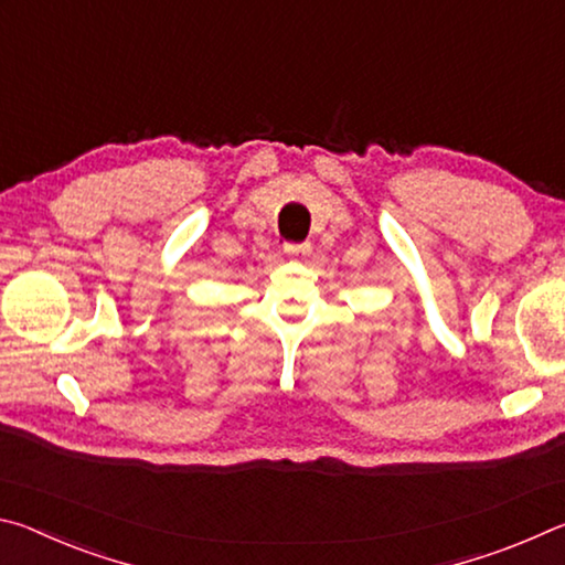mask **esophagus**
<instances>
[{
  "instance_id": "obj_1",
  "label": "esophagus",
  "mask_w": 565,
  "mask_h": 565,
  "mask_svg": "<svg viewBox=\"0 0 565 565\" xmlns=\"http://www.w3.org/2000/svg\"><path fill=\"white\" fill-rule=\"evenodd\" d=\"M284 252H286V256H291V259H303V256L311 254V246L309 244H286Z\"/></svg>"
}]
</instances>
